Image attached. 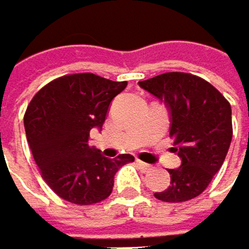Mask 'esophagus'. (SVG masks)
I'll return each mask as SVG.
<instances>
[{
    "mask_svg": "<svg viewBox=\"0 0 249 249\" xmlns=\"http://www.w3.org/2000/svg\"><path fill=\"white\" fill-rule=\"evenodd\" d=\"M136 163H137V166H139V168H141L143 172H146V171H151V169H153V166H151V165H148V163H145V161L137 160Z\"/></svg>",
    "mask_w": 249,
    "mask_h": 249,
    "instance_id": "34e87169",
    "label": "esophagus"
}]
</instances>
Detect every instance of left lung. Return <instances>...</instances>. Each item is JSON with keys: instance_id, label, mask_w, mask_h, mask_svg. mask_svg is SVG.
<instances>
[{"instance_id": "8db88e82", "label": "left lung", "mask_w": 249, "mask_h": 249, "mask_svg": "<svg viewBox=\"0 0 249 249\" xmlns=\"http://www.w3.org/2000/svg\"><path fill=\"white\" fill-rule=\"evenodd\" d=\"M139 86L149 92L169 112V134L181 159L169 169L171 184L154 196L165 202L189 201L206 191L231 143V106L222 93L199 77L184 72H166Z\"/></svg>"}]
</instances>
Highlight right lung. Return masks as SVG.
Returning a JSON list of instances; mask_svg holds the SVG:
<instances>
[{
  "instance_id": "obj_1",
  "label": "right lung",
  "mask_w": 249,
  "mask_h": 249,
  "mask_svg": "<svg viewBox=\"0 0 249 249\" xmlns=\"http://www.w3.org/2000/svg\"><path fill=\"white\" fill-rule=\"evenodd\" d=\"M127 88L95 74H74L43 86L27 107L24 127L42 178L66 201L89 206L113 191L115 174L131 154L107 159L89 146L92 130L103 128L110 103Z\"/></svg>"
}]
</instances>
